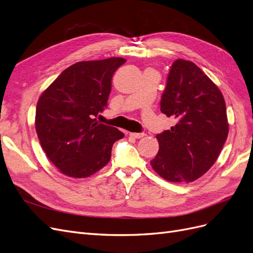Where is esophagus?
<instances>
[{
	"instance_id": "obj_1",
	"label": "esophagus",
	"mask_w": 253,
	"mask_h": 253,
	"mask_svg": "<svg viewBox=\"0 0 253 253\" xmlns=\"http://www.w3.org/2000/svg\"><path fill=\"white\" fill-rule=\"evenodd\" d=\"M129 136L134 137V138L139 139V138H142V137H144L145 134L144 133H129Z\"/></svg>"
}]
</instances>
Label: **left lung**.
Masks as SVG:
<instances>
[{
    "label": "left lung",
    "mask_w": 253,
    "mask_h": 253,
    "mask_svg": "<svg viewBox=\"0 0 253 253\" xmlns=\"http://www.w3.org/2000/svg\"><path fill=\"white\" fill-rule=\"evenodd\" d=\"M160 111L176 125L157 134L159 151L151 166L168 181L191 182L216 162L229 132L223 94L193 62L174 61Z\"/></svg>",
    "instance_id": "left-lung-1"
}]
</instances>
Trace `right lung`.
<instances>
[{
	"instance_id": "right-lung-1",
	"label": "right lung",
	"mask_w": 253,
	"mask_h": 253,
	"mask_svg": "<svg viewBox=\"0 0 253 253\" xmlns=\"http://www.w3.org/2000/svg\"><path fill=\"white\" fill-rule=\"evenodd\" d=\"M126 61L115 57L75 63L40 96L35 122L38 138L61 173L88 177L110 162L114 142L125 134L95 117L108 105L113 75Z\"/></svg>"
}]
</instances>
